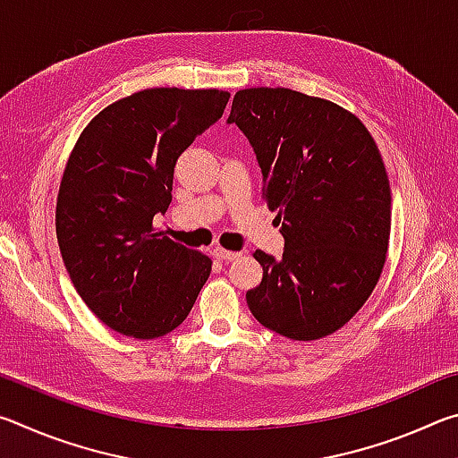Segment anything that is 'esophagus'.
<instances>
[{"label":"esophagus","mask_w":458,"mask_h":458,"mask_svg":"<svg viewBox=\"0 0 458 458\" xmlns=\"http://www.w3.org/2000/svg\"><path fill=\"white\" fill-rule=\"evenodd\" d=\"M214 257H216V259H220V260H236V259L240 257V252L226 250V248L216 246V248H214Z\"/></svg>","instance_id":"1"}]
</instances>
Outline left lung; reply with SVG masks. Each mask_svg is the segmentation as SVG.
I'll list each match as a JSON object with an SVG mask.
<instances>
[{"label":"left lung","mask_w":458,"mask_h":458,"mask_svg":"<svg viewBox=\"0 0 458 458\" xmlns=\"http://www.w3.org/2000/svg\"><path fill=\"white\" fill-rule=\"evenodd\" d=\"M228 123L257 153L284 238L281 259L254 252L262 281L246 303L289 339L331 335L366 303L386 262L392 193L377 145L355 114L291 89L238 90Z\"/></svg>","instance_id":"obj_1"}]
</instances>
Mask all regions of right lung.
<instances>
[{
  "label": "right lung",
  "mask_w": 458,
  "mask_h": 458,
  "mask_svg": "<svg viewBox=\"0 0 458 458\" xmlns=\"http://www.w3.org/2000/svg\"><path fill=\"white\" fill-rule=\"evenodd\" d=\"M230 92L147 89L100 111L62 177L56 236L84 303L137 339L174 331L190 315L212 260L153 230L172 201L174 167L222 117Z\"/></svg>",
  "instance_id": "right-lung-1"
}]
</instances>
